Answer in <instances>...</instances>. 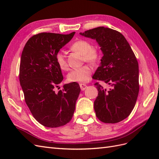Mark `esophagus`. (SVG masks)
Here are the masks:
<instances>
[{"label":"esophagus","instance_id":"1","mask_svg":"<svg viewBox=\"0 0 159 159\" xmlns=\"http://www.w3.org/2000/svg\"><path fill=\"white\" fill-rule=\"evenodd\" d=\"M80 89H81L82 91H84L87 88V85H85V84L81 83V84H80Z\"/></svg>","mask_w":159,"mask_h":159}]
</instances>
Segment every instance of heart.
Returning a JSON list of instances; mask_svg holds the SVG:
<instances>
[{"label": "heart", "mask_w": 159, "mask_h": 159, "mask_svg": "<svg viewBox=\"0 0 159 159\" xmlns=\"http://www.w3.org/2000/svg\"><path fill=\"white\" fill-rule=\"evenodd\" d=\"M70 48L74 51L81 54L83 60L87 62L94 63L100 58V53L96 48H92V45L88 41L83 39L77 40L70 46ZM55 61L62 70H67V63L64 53L61 50L55 55ZM92 68L88 66H84L79 68L74 69L67 74V80L72 83H84L88 82L92 74Z\"/></svg>", "instance_id": "b5f03b06"}]
</instances>
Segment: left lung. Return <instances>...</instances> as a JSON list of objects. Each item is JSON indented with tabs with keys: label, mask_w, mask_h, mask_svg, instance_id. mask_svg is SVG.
Segmentation results:
<instances>
[{
	"label": "left lung",
	"mask_w": 159,
	"mask_h": 159,
	"mask_svg": "<svg viewBox=\"0 0 159 159\" xmlns=\"http://www.w3.org/2000/svg\"><path fill=\"white\" fill-rule=\"evenodd\" d=\"M85 38L96 39L103 53L94 79L110 85L109 89L98 83L95 85L98 95L94 110L104 123L120 122L129 116L139 94V65L129 43L116 30L100 26L80 33Z\"/></svg>",
	"instance_id": "1"
}]
</instances>
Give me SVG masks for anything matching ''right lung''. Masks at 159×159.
Here are the masks:
<instances>
[{"label": "right lung", "mask_w": 159, "mask_h": 159, "mask_svg": "<svg viewBox=\"0 0 159 159\" xmlns=\"http://www.w3.org/2000/svg\"><path fill=\"white\" fill-rule=\"evenodd\" d=\"M74 34L39 33L28 40L22 50L19 77L25 102L35 119L46 127L64 126L75 111L79 84H65L62 90H55L63 79L55 55Z\"/></svg>", "instance_id": "1"}]
</instances>
